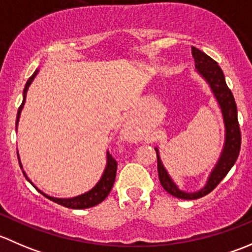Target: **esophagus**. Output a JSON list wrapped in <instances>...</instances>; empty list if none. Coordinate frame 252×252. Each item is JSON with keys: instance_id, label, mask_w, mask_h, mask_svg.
<instances>
[{"instance_id": "esophagus-1", "label": "esophagus", "mask_w": 252, "mask_h": 252, "mask_svg": "<svg viewBox=\"0 0 252 252\" xmlns=\"http://www.w3.org/2000/svg\"><path fill=\"white\" fill-rule=\"evenodd\" d=\"M124 135H126V139H130V135H129L128 131H126V134H124Z\"/></svg>"}]
</instances>
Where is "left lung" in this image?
Listing matches in <instances>:
<instances>
[{
  "label": "left lung",
  "mask_w": 252,
  "mask_h": 252,
  "mask_svg": "<svg viewBox=\"0 0 252 252\" xmlns=\"http://www.w3.org/2000/svg\"><path fill=\"white\" fill-rule=\"evenodd\" d=\"M191 53L195 61V68L197 69V74L210 86L211 93L213 94V97L217 101V105L220 110L223 124H224V142H223V147L220 150L215 167L211 169L210 174L206 179L205 185L197 191H185V190L180 189L179 185L174 182L173 178L164 167L158 147H155L157 154V169H158L159 183L168 194L173 195L178 199L184 200L200 199L212 191L220 184V180L227 175L230 168L234 166L241 145L236 103L232 91L229 90L227 83H225L222 69L216 61L208 57L202 51L197 50L196 47H191Z\"/></svg>",
  "instance_id": "obj_1"
}]
</instances>
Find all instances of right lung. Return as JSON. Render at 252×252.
Instances as JSON below:
<instances>
[{
	"label": "right lung",
	"mask_w": 252,
	"mask_h": 252,
	"mask_svg": "<svg viewBox=\"0 0 252 252\" xmlns=\"http://www.w3.org/2000/svg\"><path fill=\"white\" fill-rule=\"evenodd\" d=\"M37 73H39V69L35 70L34 74H32V77L29 78V80H28L27 84H25L24 90H23V102H22V105L19 106V108H18L17 121H16V130L18 129V123H19L20 113H22L23 107H24V105H25V100H27L28 89H29V86L32 85V83L34 81V79L37 75ZM17 155H18V159H19V166H20V168H22L23 174H24V177L27 178L28 182H29L30 184H32V187H34L35 189H36L37 191L40 192V194H42L44 196H46L47 199L51 200V201L57 202V204L64 206V207H68V208H74V210H83V208H89V207H93V206L98 205L100 202H102L103 200H105L106 197L108 196V194H110V191L112 190V187H113V184H114V179H116L117 162H116V159H114L113 157L111 156L110 152L106 151L105 169H103V173H102V175H101L100 180H98V182L95 184V187L91 188L89 191L84 192V194H80V195H78V196H74V197L50 196V195L45 194L44 191H41L40 189H37V188L34 185V183H32V180L29 179V177H28L27 173L24 172V169H23L22 162H20L19 152H17Z\"/></svg>",
	"instance_id": "add662e5"
}]
</instances>
